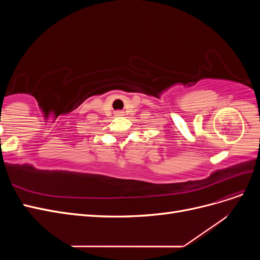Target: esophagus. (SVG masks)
Returning a JSON list of instances; mask_svg holds the SVG:
<instances>
[{
  "label": "esophagus",
  "mask_w": 260,
  "mask_h": 260,
  "mask_svg": "<svg viewBox=\"0 0 260 260\" xmlns=\"http://www.w3.org/2000/svg\"><path fill=\"white\" fill-rule=\"evenodd\" d=\"M122 115H123V112H120V111L116 112V116H122Z\"/></svg>",
  "instance_id": "obj_1"
}]
</instances>
